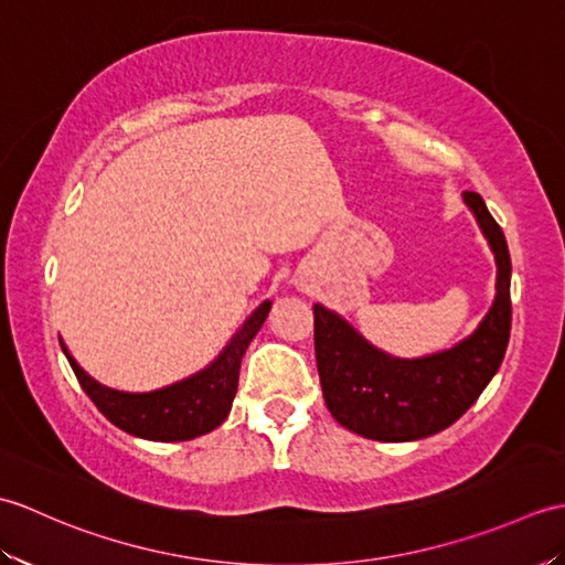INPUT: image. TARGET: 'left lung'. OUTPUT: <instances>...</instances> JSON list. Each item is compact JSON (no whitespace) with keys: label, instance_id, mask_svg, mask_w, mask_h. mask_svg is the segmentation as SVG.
<instances>
[{"label":"left lung","instance_id":"obj_1","mask_svg":"<svg viewBox=\"0 0 565 565\" xmlns=\"http://www.w3.org/2000/svg\"><path fill=\"white\" fill-rule=\"evenodd\" d=\"M463 199L481 223L498 262V296L481 326L454 350L425 359H393L322 306H313L316 362L332 417L379 441L423 439L454 425L495 376L512 326L510 249L502 227L476 191Z\"/></svg>","mask_w":565,"mask_h":565}]
</instances>
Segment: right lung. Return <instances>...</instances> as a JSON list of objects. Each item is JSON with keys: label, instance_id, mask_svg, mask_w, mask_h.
I'll return each instance as SVG.
<instances>
[{"label": "right lung", "instance_id": "obj_1", "mask_svg": "<svg viewBox=\"0 0 565 565\" xmlns=\"http://www.w3.org/2000/svg\"><path fill=\"white\" fill-rule=\"evenodd\" d=\"M269 308L271 303L264 301L209 369L152 393H121L104 388L84 374L65 347L63 352L84 393L118 429L152 441H186L215 429L231 413L243 354L252 338L259 332L262 322L267 320Z\"/></svg>", "mask_w": 565, "mask_h": 565}]
</instances>
